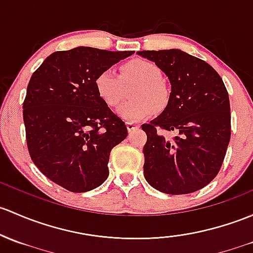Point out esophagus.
Instances as JSON below:
<instances>
[{"instance_id": "34e87169", "label": "esophagus", "mask_w": 253, "mask_h": 253, "mask_svg": "<svg viewBox=\"0 0 253 253\" xmlns=\"http://www.w3.org/2000/svg\"><path fill=\"white\" fill-rule=\"evenodd\" d=\"M138 127H139V125L133 124V122H127V129H128V132L134 131V129L138 128Z\"/></svg>"}]
</instances>
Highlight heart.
Masks as SVG:
<instances>
[{
	"label": "heart",
	"mask_w": 253,
	"mask_h": 253,
	"mask_svg": "<svg viewBox=\"0 0 253 253\" xmlns=\"http://www.w3.org/2000/svg\"><path fill=\"white\" fill-rule=\"evenodd\" d=\"M124 84L135 82L129 92L132 99L125 102L116 110L120 118L127 121H137L153 113L166 108L169 100V89L162 79L161 69L155 63L144 59L129 60L121 66L120 76L113 70H104L95 78L94 84L98 95L109 106L121 102Z\"/></svg>",
	"instance_id": "b5f03b06"
}]
</instances>
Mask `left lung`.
<instances>
[{"label": "left lung", "mask_w": 253, "mask_h": 253, "mask_svg": "<svg viewBox=\"0 0 253 253\" xmlns=\"http://www.w3.org/2000/svg\"><path fill=\"white\" fill-rule=\"evenodd\" d=\"M171 82L169 104L142 125L147 133L144 177L171 195L206 187L218 174L230 140V103L224 82L210 64L179 49L140 50ZM162 131H175L167 138Z\"/></svg>", "instance_id": "1"}]
</instances>
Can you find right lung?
Here are the masks:
<instances>
[{
    "instance_id": "1",
    "label": "right lung",
    "mask_w": 253,
    "mask_h": 253,
    "mask_svg": "<svg viewBox=\"0 0 253 253\" xmlns=\"http://www.w3.org/2000/svg\"><path fill=\"white\" fill-rule=\"evenodd\" d=\"M134 52L76 47L52 53L29 81L23 103L31 160L73 193L99 187L111 149L127 137L125 122L95 89V78Z\"/></svg>"
}]
</instances>
